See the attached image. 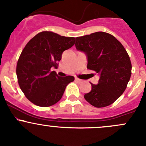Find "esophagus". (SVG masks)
<instances>
[{"mask_svg":"<svg viewBox=\"0 0 146 146\" xmlns=\"http://www.w3.org/2000/svg\"><path fill=\"white\" fill-rule=\"evenodd\" d=\"M75 80H76V82H79V83H80V82H82V80H81V79L78 78H75Z\"/></svg>","mask_w":146,"mask_h":146,"instance_id":"1","label":"esophagus"}]
</instances>
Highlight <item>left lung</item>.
<instances>
[{
	"label": "left lung",
	"mask_w": 146,
	"mask_h": 146,
	"mask_svg": "<svg viewBox=\"0 0 146 146\" xmlns=\"http://www.w3.org/2000/svg\"><path fill=\"white\" fill-rule=\"evenodd\" d=\"M76 47L88 57L87 68L100 76L98 85L85 94L87 102L104 107L117 100L126 90L131 76V63L123 46L113 35L97 32L76 37Z\"/></svg>",
	"instance_id": "1"
}]
</instances>
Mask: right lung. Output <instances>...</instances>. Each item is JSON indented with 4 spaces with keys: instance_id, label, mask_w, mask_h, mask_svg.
I'll return each mask as SVG.
<instances>
[{
    "instance_id": "right-lung-1",
    "label": "right lung",
    "mask_w": 146,
    "mask_h": 146,
    "mask_svg": "<svg viewBox=\"0 0 146 146\" xmlns=\"http://www.w3.org/2000/svg\"><path fill=\"white\" fill-rule=\"evenodd\" d=\"M75 39L44 31L35 35L25 46L17 61L16 74L20 89L31 102L46 107L61 99L66 87L74 77H60L51 68H57L63 52L74 45Z\"/></svg>"
}]
</instances>
